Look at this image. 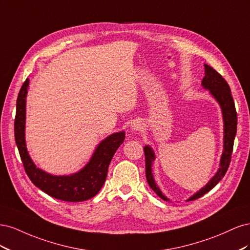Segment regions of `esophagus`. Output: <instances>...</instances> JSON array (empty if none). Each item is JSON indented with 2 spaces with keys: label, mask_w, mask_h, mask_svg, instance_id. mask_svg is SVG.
I'll return each instance as SVG.
<instances>
[{
  "label": "esophagus",
  "mask_w": 250,
  "mask_h": 250,
  "mask_svg": "<svg viewBox=\"0 0 250 250\" xmlns=\"http://www.w3.org/2000/svg\"><path fill=\"white\" fill-rule=\"evenodd\" d=\"M131 128H132L133 130H140L141 128H142V125L140 124V122H133L131 124Z\"/></svg>",
  "instance_id": "obj_1"
}]
</instances>
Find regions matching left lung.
I'll return each mask as SVG.
<instances>
[{
	"instance_id": "left-lung-1",
	"label": "left lung",
	"mask_w": 250,
	"mask_h": 250,
	"mask_svg": "<svg viewBox=\"0 0 250 250\" xmlns=\"http://www.w3.org/2000/svg\"><path fill=\"white\" fill-rule=\"evenodd\" d=\"M204 69H206V76L202 79V85L204 88L209 89L210 94L216 98V100L219 102L222 108L224 121V150L221 157L220 168H219L216 175L209 180V183L206 187L202 188L201 190L195 195H193L192 197L188 199V201L200 198L201 196L209 192L211 188L224 177L226 171H228L229 167L233 149V141L237 133V110L236 107H234L233 98L231 96L229 83L226 82V80L221 76V75L216 70H214L211 66L204 64ZM144 153H145L146 162V178L149 187L152 188L155 194L157 196H160L163 200L169 201V199L163 195L160 188L156 186L152 173H151V164H152V161L154 160V153L152 149L149 146H146L144 148Z\"/></svg>"
}]
</instances>
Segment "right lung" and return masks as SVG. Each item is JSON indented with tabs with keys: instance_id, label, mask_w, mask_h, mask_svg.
<instances>
[{
	"instance_id": "1",
	"label": "right lung",
	"mask_w": 250,
	"mask_h": 250,
	"mask_svg": "<svg viewBox=\"0 0 250 250\" xmlns=\"http://www.w3.org/2000/svg\"><path fill=\"white\" fill-rule=\"evenodd\" d=\"M28 84L29 79L27 78L20 89L14 119V138L28 177L34 186L53 198L70 202H79L93 198L105 183L111 158L121 144L124 142L125 133L118 132L109 135L100 143L86 167L74 175L53 176L47 174L35 167L26 149L25 116Z\"/></svg>"
}]
</instances>
